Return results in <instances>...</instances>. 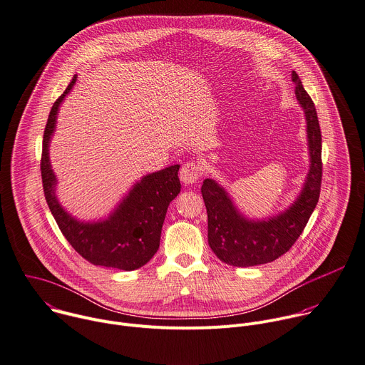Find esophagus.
Returning <instances> with one entry per match:
<instances>
[{"label": "esophagus", "mask_w": 365, "mask_h": 365, "mask_svg": "<svg viewBox=\"0 0 365 365\" xmlns=\"http://www.w3.org/2000/svg\"><path fill=\"white\" fill-rule=\"evenodd\" d=\"M202 173H203V170H202V166L199 163H196V162H186L182 166L180 179H182L183 183L192 185V183H196L199 180Z\"/></svg>", "instance_id": "34e87169"}]
</instances>
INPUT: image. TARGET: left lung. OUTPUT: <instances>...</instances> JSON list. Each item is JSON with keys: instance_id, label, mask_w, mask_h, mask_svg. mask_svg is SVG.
I'll list each match as a JSON object with an SVG mask.
<instances>
[{"instance_id": "left-lung-1", "label": "left lung", "mask_w": 365, "mask_h": 365, "mask_svg": "<svg viewBox=\"0 0 365 365\" xmlns=\"http://www.w3.org/2000/svg\"><path fill=\"white\" fill-rule=\"evenodd\" d=\"M295 94L305 111L311 166L304 189L294 205L268 220H248L242 216L227 193L212 179H205L202 196L207 212V240L215 255L233 267L268 264L288 252L304 232L321 192V129L312 98L298 74L292 71Z\"/></svg>"}]
</instances>
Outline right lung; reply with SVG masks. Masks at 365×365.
Instances as JSON below:
<instances>
[{"mask_svg":"<svg viewBox=\"0 0 365 365\" xmlns=\"http://www.w3.org/2000/svg\"><path fill=\"white\" fill-rule=\"evenodd\" d=\"M76 76L54 101L43 138L41 179L47 205L68 244L93 265L135 271L148 264L159 250L160 233L169 203L179 195V165L145 176L110 215L96 223L73 219L56 199V176L50 166L48 143L54 132L57 110L76 83Z\"/></svg>","mask_w":365,"mask_h":365,"instance_id":"obj_1","label":"right lung"}]
</instances>
